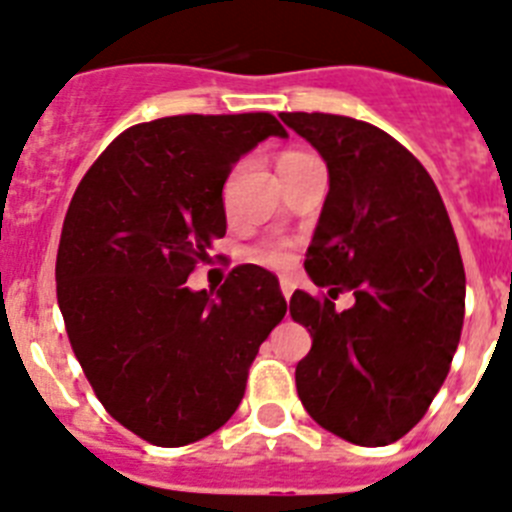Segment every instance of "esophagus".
Here are the masks:
<instances>
[{
    "instance_id": "1",
    "label": "esophagus",
    "mask_w": 512,
    "mask_h": 512,
    "mask_svg": "<svg viewBox=\"0 0 512 512\" xmlns=\"http://www.w3.org/2000/svg\"><path fill=\"white\" fill-rule=\"evenodd\" d=\"M281 291L286 299H291V294H294V281H289V278H281Z\"/></svg>"
}]
</instances>
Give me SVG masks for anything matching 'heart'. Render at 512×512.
<instances>
[{"label": "heart", "instance_id": "1", "mask_svg": "<svg viewBox=\"0 0 512 512\" xmlns=\"http://www.w3.org/2000/svg\"><path fill=\"white\" fill-rule=\"evenodd\" d=\"M304 158H312L307 156V153H299V150H289V153H283L281 161H278V166H289V163H296V161H304ZM257 260L260 263H268V265H281L283 260H286V249L283 247H263V249H257Z\"/></svg>", "mask_w": 512, "mask_h": 512}]
</instances>
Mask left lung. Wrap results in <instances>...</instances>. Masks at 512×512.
Listing matches in <instances>:
<instances>
[{"instance_id": "8db88e82", "label": "left lung", "mask_w": 512, "mask_h": 512, "mask_svg": "<svg viewBox=\"0 0 512 512\" xmlns=\"http://www.w3.org/2000/svg\"><path fill=\"white\" fill-rule=\"evenodd\" d=\"M281 119L330 176L304 260L328 296L294 291L289 304L312 336L296 390L322 429L364 448L390 445L427 414L461 341L466 273L448 210L427 169L388 132L317 111ZM341 290L355 304L338 313Z\"/></svg>"}]
</instances>
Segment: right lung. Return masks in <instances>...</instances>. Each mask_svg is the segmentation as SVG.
<instances>
[{
  "label": "right lung",
  "instance_id": "right-lung-1",
  "mask_svg": "<svg viewBox=\"0 0 512 512\" xmlns=\"http://www.w3.org/2000/svg\"><path fill=\"white\" fill-rule=\"evenodd\" d=\"M286 137L273 114H182L135 124L77 184L57 252V299L98 401L158 448L229 422L249 364L286 315L278 278L231 270L218 294L187 278L226 234L234 163Z\"/></svg>",
  "mask_w": 512,
  "mask_h": 512
}]
</instances>
